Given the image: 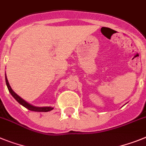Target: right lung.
Masks as SVG:
<instances>
[{"label":"right lung","instance_id":"add662e5","mask_svg":"<svg viewBox=\"0 0 146 146\" xmlns=\"http://www.w3.org/2000/svg\"><path fill=\"white\" fill-rule=\"evenodd\" d=\"M6 83H7V88L9 89V92H10V94H12V97H13L15 99L17 100L18 103L22 105L23 106H24L25 108H27V109L30 111H39V112H46V111H52V109H54V108H52V107L50 106H45V107H37V106H32L31 104L28 103L27 102H26L24 100H23L21 97L17 95L16 94L15 92H14L13 90L12 89L11 86H9V83L8 80H7V75H6Z\"/></svg>","mask_w":146,"mask_h":146}]
</instances>
